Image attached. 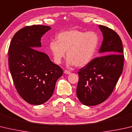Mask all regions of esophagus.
<instances>
[{
	"label": "esophagus",
	"mask_w": 132,
	"mask_h": 132,
	"mask_svg": "<svg viewBox=\"0 0 132 132\" xmlns=\"http://www.w3.org/2000/svg\"><path fill=\"white\" fill-rule=\"evenodd\" d=\"M64 74H70V71H69V70H64Z\"/></svg>",
	"instance_id": "34e87169"
}]
</instances>
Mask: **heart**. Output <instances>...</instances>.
<instances>
[{"mask_svg": "<svg viewBox=\"0 0 132 132\" xmlns=\"http://www.w3.org/2000/svg\"><path fill=\"white\" fill-rule=\"evenodd\" d=\"M56 41L52 40L49 49L54 62L60 64L66 56L68 66L81 68L89 63L96 52L99 37L95 32L71 29L56 36Z\"/></svg>", "mask_w": 132, "mask_h": 132, "instance_id": "1", "label": "heart"}]
</instances>
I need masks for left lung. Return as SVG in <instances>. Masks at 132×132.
I'll return each mask as SVG.
<instances>
[{
  "mask_svg": "<svg viewBox=\"0 0 132 132\" xmlns=\"http://www.w3.org/2000/svg\"><path fill=\"white\" fill-rule=\"evenodd\" d=\"M99 27L103 37L99 52L104 56L92 59L78 72L77 96L81 103L88 106L102 103L110 96L123 70L124 57L120 37L111 29L103 25Z\"/></svg>",
  "mask_w": 132,
  "mask_h": 132,
  "instance_id": "left-lung-1",
  "label": "left lung"
}]
</instances>
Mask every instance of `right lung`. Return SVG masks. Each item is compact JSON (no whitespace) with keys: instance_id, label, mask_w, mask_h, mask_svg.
Returning <instances> with one entry per match:
<instances>
[{"instance_id":"right-lung-1","label":"right lung","mask_w":132,"mask_h":132,"mask_svg":"<svg viewBox=\"0 0 132 132\" xmlns=\"http://www.w3.org/2000/svg\"><path fill=\"white\" fill-rule=\"evenodd\" d=\"M51 29L45 25L25 26L14 35L10 44L9 69L14 85L21 97L31 104L48 100L63 74L47 54L38 51L42 37Z\"/></svg>"}]
</instances>
